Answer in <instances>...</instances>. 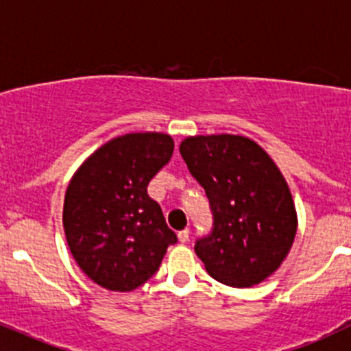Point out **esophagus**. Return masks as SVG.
<instances>
[{
	"instance_id": "34e87169",
	"label": "esophagus",
	"mask_w": 351,
	"mask_h": 351,
	"mask_svg": "<svg viewBox=\"0 0 351 351\" xmlns=\"http://www.w3.org/2000/svg\"><path fill=\"white\" fill-rule=\"evenodd\" d=\"M189 238H190V230H182L178 233V240L182 241V243H186V241H189Z\"/></svg>"
}]
</instances>
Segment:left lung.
I'll list each match as a JSON object with an SVG mask.
<instances>
[{
  "instance_id": "left-lung-1",
  "label": "left lung",
  "mask_w": 351,
  "mask_h": 351,
  "mask_svg": "<svg viewBox=\"0 0 351 351\" xmlns=\"http://www.w3.org/2000/svg\"><path fill=\"white\" fill-rule=\"evenodd\" d=\"M180 154L204 186L213 231L195 243L206 271L219 283L248 288L269 278L297 234V210L276 162L241 135H195Z\"/></svg>"
}]
</instances>
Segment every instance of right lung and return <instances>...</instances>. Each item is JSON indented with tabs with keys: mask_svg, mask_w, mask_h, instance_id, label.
Here are the masks:
<instances>
[{
	"mask_svg": "<svg viewBox=\"0 0 351 351\" xmlns=\"http://www.w3.org/2000/svg\"><path fill=\"white\" fill-rule=\"evenodd\" d=\"M175 142L144 132L111 138L80 165L68 183L63 228L68 248L87 278L110 291H132L161 266L176 234L147 195L168 165Z\"/></svg>",
	"mask_w": 351,
	"mask_h": 351,
	"instance_id": "add662e5",
	"label": "right lung"
}]
</instances>
